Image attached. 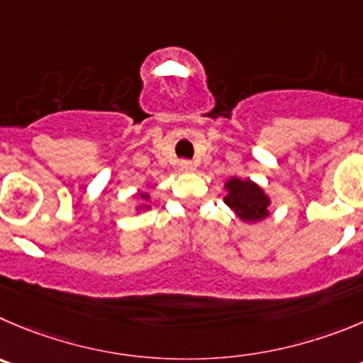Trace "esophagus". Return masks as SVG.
<instances>
[{"instance_id":"1","label":"esophagus","mask_w":363,"mask_h":363,"mask_svg":"<svg viewBox=\"0 0 363 363\" xmlns=\"http://www.w3.org/2000/svg\"><path fill=\"white\" fill-rule=\"evenodd\" d=\"M179 169H182L184 172H192L196 169V165H194V162H191V160H182L179 162Z\"/></svg>"}]
</instances>
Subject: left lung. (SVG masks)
<instances>
[{"label":"left lung","instance_id":"left-lung-1","mask_svg":"<svg viewBox=\"0 0 363 363\" xmlns=\"http://www.w3.org/2000/svg\"><path fill=\"white\" fill-rule=\"evenodd\" d=\"M228 191L224 203L230 206L244 223H258L269 216L271 199L265 194L264 189L258 187L255 182L240 178H231L224 184Z\"/></svg>","mask_w":363,"mask_h":363}]
</instances>
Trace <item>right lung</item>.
<instances>
[{"mask_svg":"<svg viewBox=\"0 0 363 363\" xmlns=\"http://www.w3.org/2000/svg\"><path fill=\"white\" fill-rule=\"evenodd\" d=\"M139 198L140 199H144V201H147V199H150V194H147V192H140V194H139ZM140 208H150V206H144V205H140L139 206V210Z\"/></svg>","mask_w":363,"mask_h":363,"instance_id":"obj_1","label":"right lung"}]
</instances>
